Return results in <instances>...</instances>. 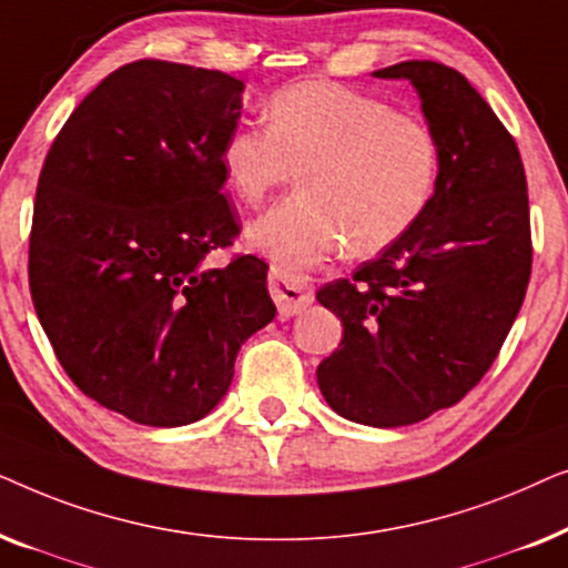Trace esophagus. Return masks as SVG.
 Here are the masks:
<instances>
[{
	"instance_id": "1",
	"label": "esophagus",
	"mask_w": 568,
	"mask_h": 568,
	"mask_svg": "<svg viewBox=\"0 0 568 568\" xmlns=\"http://www.w3.org/2000/svg\"><path fill=\"white\" fill-rule=\"evenodd\" d=\"M268 292L276 302V310L282 317L300 315L310 302H313V290H310L305 278L286 274L282 268L268 271Z\"/></svg>"
}]
</instances>
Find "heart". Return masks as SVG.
<instances>
[{
	"label": "heart",
	"instance_id": "1",
	"mask_svg": "<svg viewBox=\"0 0 568 568\" xmlns=\"http://www.w3.org/2000/svg\"><path fill=\"white\" fill-rule=\"evenodd\" d=\"M266 131L235 129L220 146L224 185L261 204L300 168L302 191L245 232L253 251L294 274L338 251L369 255L400 240L429 209L442 150L424 121L336 82H300L266 103Z\"/></svg>",
	"mask_w": 568,
	"mask_h": 568
}]
</instances>
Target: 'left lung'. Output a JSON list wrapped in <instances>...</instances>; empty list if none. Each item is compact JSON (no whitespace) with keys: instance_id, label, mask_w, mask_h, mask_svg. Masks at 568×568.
<instances>
[{"instance_id":"1","label":"left lung","mask_w":568,"mask_h":568,"mask_svg":"<svg viewBox=\"0 0 568 568\" xmlns=\"http://www.w3.org/2000/svg\"><path fill=\"white\" fill-rule=\"evenodd\" d=\"M442 150L429 209L352 278L317 290L344 338L317 367L348 422L393 429L455 406L480 383L523 307L532 268L523 158L491 105L453 67L400 61Z\"/></svg>"}]
</instances>
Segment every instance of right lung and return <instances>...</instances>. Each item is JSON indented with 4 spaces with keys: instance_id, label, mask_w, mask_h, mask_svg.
Returning a JSON list of instances; mask_svg holds the SVG:
<instances>
[{
    "instance_id": "add662e5",
    "label": "right lung",
    "mask_w": 568,
    "mask_h": 568,
    "mask_svg": "<svg viewBox=\"0 0 568 568\" xmlns=\"http://www.w3.org/2000/svg\"><path fill=\"white\" fill-rule=\"evenodd\" d=\"M243 90L214 69L131 61L74 108L38 178V321L72 383L136 424L204 418L276 315L261 258L206 263L240 235L220 146Z\"/></svg>"
}]
</instances>
